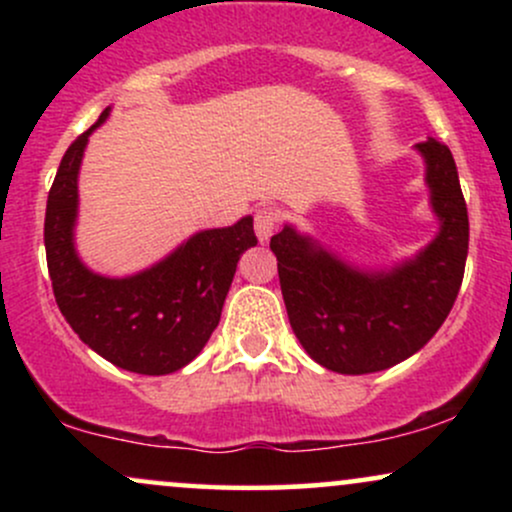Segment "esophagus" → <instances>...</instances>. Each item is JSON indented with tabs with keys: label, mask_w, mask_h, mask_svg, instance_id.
I'll use <instances>...</instances> for the list:
<instances>
[{
	"label": "esophagus",
	"mask_w": 512,
	"mask_h": 512,
	"mask_svg": "<svg viewBox=\"0 0 512 512\" xmlns=\"http://www.w3.org/2000/svg\"><path fill=\"white\" fill-rule=\"evenodd\" d=\"M281 221V211L274 209V207H267V209H260L255 214V233L257 238L262 240H269L272 238V233L276 231V226H279Z\"/></svg>",
	"instance_id": "34e87169"
}]
</instances>
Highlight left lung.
<instances>
[{
  "mask_svg": "<svg viewBox=\"0 0 512 512\" xmlns=\"http://www.w3.org/2000/svg\"><path fill=\"white\" fill-rule=\"evenodd\" d=\"M416 151L440 228L414 257L392 269H361L291 223L269 243L293 334L334 373H378L414 356L443 325L462 286L469 219L455 158L436 139Z\"/></svg>",
  "mask_w": 512,
  "mask_h": 512,
  "instance_id": "left-lung-1",
  "label": "left lung"
}]
</instances>
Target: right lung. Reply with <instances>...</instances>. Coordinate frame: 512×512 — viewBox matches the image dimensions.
<instances>
[{
  "mask_svg": "<svg viewBox=\"0 0 512 512\" xmlns=\"http://www.w3.org/2000/svg\"><path fill=\"white\" fill-rule=\"evenodd\" d=\"M62 156L45 209V255L55 301L79 339L113 366L142 375H168L195 358L221 320L238 260L257 245L252 216L228 228L190 236L161 262L132 276L91 272L76 255L79 168L88 137Z\"/></svg>",
  "mask_w": 512,
  "mask_h": 512,
  "instance_id": "add662e5",
  "label": "right lung"
}]
</instances>
